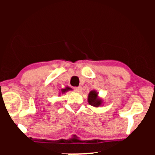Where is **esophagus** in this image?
Instances as JSON below:
<instances>
[{"mask_svg": "<svg viewBox=\"0 0 155 155\" xmlns=\"http://www.w3.org/2000/svg\"><path fill=\"white\" fill-rule=\"evenodd\" d=\"M74 90H75V91L77 92H81V87H74Z\"/></svg>", "mask_w": 155, "mask_h": 155, "instance_id": "1", "label": "esophagus"}]
</instances>
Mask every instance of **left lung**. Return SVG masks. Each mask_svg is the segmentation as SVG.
Here are the masks:
<instances>
[{
  "instance_id": "1",
  "label": "left lung",
  "mask_w": 155,
  "mask_h": 155,
  "mask_svg": "<svg viewBox=\"0 0 155 155\" xmlns=\"http://www.w3.org/2000/svg\"><path fill=\"white\" fill-rule=\"evenodd\" d=\"M87 101L89 104L95 108H97L104 105V101H103L102 98L99 97L98 92L96 90H92V91L90 92L88 95Z\"/></svg>"
}]
</instances>
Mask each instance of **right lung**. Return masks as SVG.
Masks as SVG:
<instances>
[{
    "label": "right lung",
    "mask_w": 155,
    "mask_h": 155,
    "mask_svg": "<svg viewBox=\"0 0 155 155\" xmlns=\"http://www.w3.org/2000/svg\"><path fill=\"white\" fill-rule=\"evenodd\" d=\"M69 90H72V89L71 87H65L64 89H61L60 90V91L59 93L60 94H63V93H65V92H67L68 91H69Z\"/></svg>",
    "instance_id": "1"
}]
</instances>
